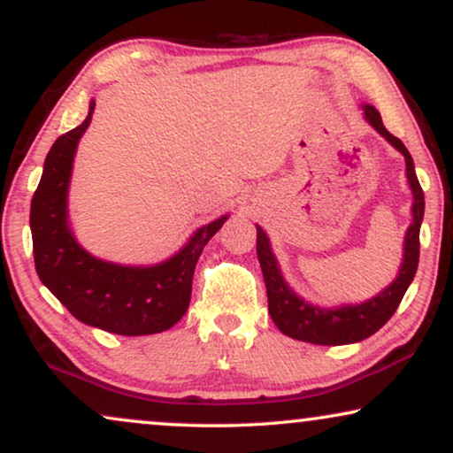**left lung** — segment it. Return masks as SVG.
I'll list each match as a JSON object with an SVG mask.
<instances>
[{"mask_svg": "<svg viewBox=\"0 0 453 453\" xmlns=\"http://www.w3.org/2000/svg\"><path fill=\"white\" fill-rule=\"evenodd\" d=\"M365 117L392 144L395 150L404 154L406 160V177L408 185L412 189V222L408 226L404 237V259H402L400 272L395 280L383 288L380 295L373 299L358 303V305H342V307H318L311 303L303 301L299 295L293 293L287 280L282 278V272L278 268V262L272 253L268 234L257 226V259L262 265V274L265 282V290H268V311L272 315L278 330L287 334L288 338L301 340V342L311 344H324V346H336V344H352L361 342V340L369 338L375 334L381 326L388 324L398 309L402 296H404L406 288L411 287L414 274L418 268V233L420 222H423L425 214V196L420 189V183L414 173V163L411 152L402 144V140L395 138L386 129L381 121L380 111L371 104H363Z\"/></svg>", "mask_w": 453, "mask_h": 453, "instance_id": "1", "label": "left lung"}]
</instances>
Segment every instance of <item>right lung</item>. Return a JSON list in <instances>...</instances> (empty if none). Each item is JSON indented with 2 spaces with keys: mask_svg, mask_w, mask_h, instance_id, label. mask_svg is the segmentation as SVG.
I'll use <instances>...</instances> for the list:
<instances>
[{
  "mask_svg": "<svg viewBox=\"0 0 453 453\" xmlns=\"http://www.w3.org/2000/svg\"><path fill=\"white\" fill-rule=\"evenodd\" d=\"M92 113L95 101L78 127L55 140L30 202L36 274L86 326L121 336L165 332L188 311L197 257L228 216L197 228L181 251L157 265H119L90 256L67 225V188L73 154Z\"/></svg>",
  "mask_w": 453,
  "mask_h": 453,
  "instance_id": "right-lung-1",
  "label": "right lung"
}]
</instances>
